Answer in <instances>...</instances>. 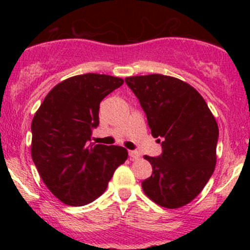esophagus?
Instances as JSON below:
<instances>
[{
    "mask_svg": "<svg viewBox=\"0 0 250 250\" xmlns=\"http://www.w3.org/2000/svg\"><path fill=\"white\" fill-rule=\"evenodd\" d=\"M129 157L133 161L138 160V158H140V153L138 151H129Z\"/></svg>",
    "mask_w": 250,
    "mask_h": 250,
    "instance_id": "1",
    "label": "esophagus"
}]
</instances>
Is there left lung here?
I'll return each instance as SVG.
<instances>
[{
  "label": "left lung",
  "mask_w": 250,
  "mask_h": 250,
  "mask_svg": "<svg viewBox=\"0 0 250 250\" xmlns=\"http://www.w3.org/2000/svg\"><path fill=\"white\" fill-rule=\"evenodd\" d=\"M125 83L139 99L152 137L162 139V155L144 156L152 166V175L141 183L144 192L165 208L186 206L215 168V117L202 95L179 78L152 74L127 77Z\"/></svg>",
  "instance_id": "1"
}]
</instances>
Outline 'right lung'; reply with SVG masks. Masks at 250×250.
Listing matches in <instances>:
<instances>
[{
	"label": "right lung",
	"instance_id": "right-lung-1",
	"mask_svg": "<svg viewBox=\"0 0 250 250\" xmlns=\"http://www.w3.org/2000/svg\"><path fill=\"white\" fill-rule=\"evenodd\" d=\"M125 81L84 74L58 83L31 123V156L48 190L62 203L84 206L106 190L116 168L128 158L122 146L89 144L99 125L100 102Z\"/></svg>",
	"mask_w": 250,
	"mask_h": 250
}]
</instances>
